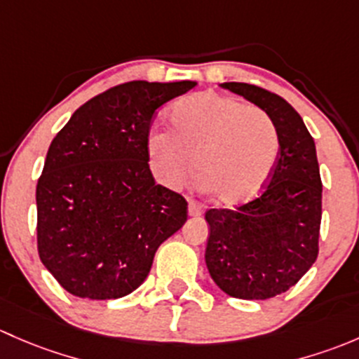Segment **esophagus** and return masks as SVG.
<instances>
[{
  "mask_svg": "<svg viewBox=\"0 0 359 359\" xmlns=\"http://www.w3.org/2000/svg\"><path fill=\"white\" fill-rule=\"evenodd\" d=\"M202 212H204V207L198 204V202L188 201V214L190 216H201Z\"/></svg>",
  "mask_w": 359,
  "mask_h": 359,
  "instance_id": "1",
  "label": "esophagus"
}]
</instances>
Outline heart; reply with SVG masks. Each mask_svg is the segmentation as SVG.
Segmentation results:
<instances>
[{
  "label": "heart",
  "mask_w": 359,
  "mask_h": 359,
  "mask_svg": "<svg viewBox=\"0 0 359 359\" xmlns=\"http://www.w3.org/2000/svg\"><path fill=\"white\" fill-rule=\"evenodd\" d=\"M171 121L175 131L157 128L147 140L162 183L180 187L197 168L198 187L221 204L238 205L261 194L278 157L276 129L262 110L207 91L181 100Z\"/></svg>",
  "instance_id": "heart-1"
}]
</instances>
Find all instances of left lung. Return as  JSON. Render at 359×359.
Here are the masks:
<instances>
[{"label": "left lung", "instance_id": "1", "mask_svg": "<svg viewBox=\"0 0 359 359\" xmlns=\"http://www.w3.org/2000/svg\"><path fill=\"white\" fill-rule=\"evenodd\" d=\"M268 114L278 157L261 197L235 209H209L205 264L224 294L262 301L290 289L318 256L321 180L315 140L282 97L247 83H223Z\"/></svg>", "mask_w": 359, "mask_h": 359}]
</instances>
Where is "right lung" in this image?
I'll use <instances>...</instances> for the list:
<instances>
[{
	"instance_id": "add662e5",
	"label": "right lung",
	"mask_w": 359,
	"mask_h": 359,
	"mask_svg": "<svg viewBox=\"0 0 359 359\" xmlns=\"http://www.w3.org/2000/svg\"><path fill=\"white\" fill-rule=\"evenodd\" d=\"M195 81H131L88 100L51 142L36 187L38 252L76 297L119 299L149 276L158 245L188 204L155 183L149 129L155 110Z\"/></svg>"
}]
</instances>
